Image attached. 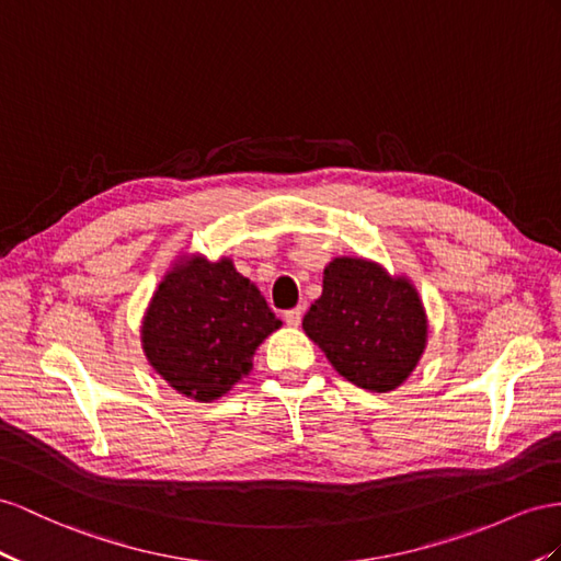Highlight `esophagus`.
<instances>
[{"label":"esophagus","instance_id":"esophagus-1","mask_svg":"<svg viewBox=\"0 0 561 561\" xmlns=\"http://www.w3.org/2000/svg\"><path fill=\"white\" fill-rule=\"evenodd\" d=\"M284 322L289 324V327H298V324H300V310H298V308L286 310V312H284Z\"/></svg>","mask_w":561,"mask_h":561}]
</instances>
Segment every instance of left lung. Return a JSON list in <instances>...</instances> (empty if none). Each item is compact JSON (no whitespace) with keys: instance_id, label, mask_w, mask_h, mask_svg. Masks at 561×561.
Masks as SVG:
<instances>
[{"instance_id":"left-lung-1","label":"left lung","mask_w":561,"mask_h":561,"mask_svg":"<svg viewBox=\"0 0 561 561\" xmlns=\"http://www.w3.org/2000/svg\"><path fill=\"white\" fill-rule=\"evenodd\" d=\"M306 334L343 379L386 393L417 367L426 346V314L408 279H393L363 257H334L322 296L304 318Z\"/></svg>"}]
</instances>
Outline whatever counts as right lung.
Returning <instances> with one entry per match:
<instances>
[{
  "instance_id": "add662e5",
  "label": "right lung",
  "mask_w": 561,
  "mask_h": 561,
  "mask_svg": "<svg viewBox=\"0 0 561 561\" xmlns=\"http://www.w3.org/2000/svg\"><path fill=\"white\" fill-rule=\"evenodd\" d=\"M263 294L229 257H190L158 284L141 324L151 367L198 403L225 396L249 375L261 343L279 329Z\"/></svg>"
}]
</instances>
